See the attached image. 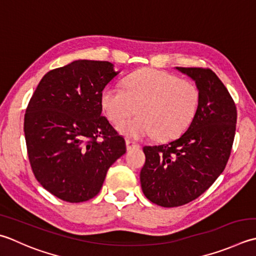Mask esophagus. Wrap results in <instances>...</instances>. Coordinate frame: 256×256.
Wrapping results in <instances>:
<instances>
[{
	"label": "esophagus",
	"mask_w": 256,
	"mask_h": 256,
	"mask_svg": "<svg viewBox=\"0 0 256 256\" xmlns=\"http://www.w3.org/2000/svg\"><path fill=\"white\" fill-rule=\"evenodd\" d=\"M125 143H126V148H128V151H130V150H133V148H140V144H138L136 142H133V141H131V140H126V141H125Z\"/></svg>",
	"instance_id": "esophagus-1"
}]
</instances>
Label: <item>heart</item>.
Returning <instances> with one entry per match:
<instances>
[{"instance_id": "b5f03b06", "label": "heart", "mask_w": 256, "mask_h": 256, "mask_svg": "<svg viewBox=\"0 0 256 256\" xmlns=\"http://www.w3.org/2000/svg\"><path fill=\"white\" fill-rule=\"evenodd\" d=\"M124 88L108 86L101 94V106L114 124L138 112V118L120 124L128 138H143L155 134L168 141L192 123L200 105V91L192 82L152 68L135 72L124 80Z\"/></svg>"}]
</instances>
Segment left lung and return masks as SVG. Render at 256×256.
Wrapping results in <instances>:
<instances>
[{
    "mask_svg": "<svg viewBox=\"0 0 256 256\" xmlns=\"http://www.w3.org/2000/svg\"><path fill=\"white\" fill-rule=\"evenodd\" d=\"M176 70L198 88L196 115L181 138L143 148L140 174L145 196L163 208L188 204L211 186L226 166L236 130V106L218 75L203 68Z\"/></svg>",
    "mask_w": 256,
    "mask_h": 256,
    "instance_id": "8db88e82",
    "label": "left lung"
}]
</instances>
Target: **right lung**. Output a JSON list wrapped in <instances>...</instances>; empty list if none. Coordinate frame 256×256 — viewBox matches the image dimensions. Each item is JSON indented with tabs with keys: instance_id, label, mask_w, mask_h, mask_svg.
I'll list each match as a JSON object with an SVG mask.
<instances>
[{
	"instance_id": "right-lung-1",
	"label": "right lung",
	"mask_w": 256,
	"mask_h": 256,
	"mask_svg": "<svg viewBox=\"0 0 256 256\" xmlns=\"http://www.w3.org/2000/svg\"><path fill=\"white\" fill-rule=\"evenodd\" d=\"M118 72L108 61L78 60L44 75L24 116L34 176L70 203L96 196L108 170L126 152L125 141L102 116L101 94Z\"/></svg>"
}]
</instances>
